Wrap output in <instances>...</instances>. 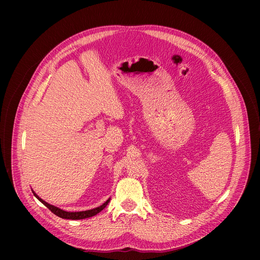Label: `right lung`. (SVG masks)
Segmentation results:
<instances>
[{"mask_svg":"<svg viewBox=\"0 0 260 260\" xmlns=\"http://www.w3.org/2000/svg\"><path fill=\"white\" fill-rule=\"evenodd\" d=\"M34 196L38 199L43 205H45L53 214H55L56 216L60 217V218H63V219H72V220H79V219H85V218H89V217H92L94 215H96L98 213H100L103 209L106 208V206L108 205V203L110 202V199L107 200V202H105L102 206L98 207V208H94V209H91V210H87V211H82V212H67V211H63L57 207H54L48 203H46L45 201H43L42 199H40L38 196H37L34 191H32Z\"/></svg>","mask_w":260,"mask_h":260,"instance_id":"1","label":"right lung"}]
</instances>
